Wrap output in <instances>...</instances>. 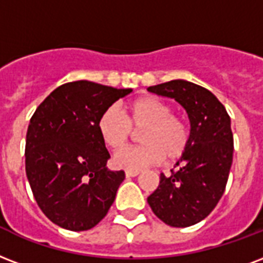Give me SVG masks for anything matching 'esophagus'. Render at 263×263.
Instances as JSON below:
<instances>
[{"label": "esophagus", "instance_id": "obj_1", "mask_svg": "<svg viewBox=\"0 0 263 263\" xmlns=\"http://www.w3.org/2000/svg\"><path fill=\"white\" fill-rule=\"evenodd\" d=\"M125 175H127V178H131V176H138L139 175V171H125Z\"/></svg>", "mask_w": 263, "mask_h": 263}]
</instances>
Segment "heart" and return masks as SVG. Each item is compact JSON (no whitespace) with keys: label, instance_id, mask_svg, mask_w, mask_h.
I'll return each mask as SVG.
<instances>
[{"label":"heart","instance_id":"b5f03b06","mask_svg":"<svg viewBox=\"0 0 263 263\" xmlns=\"http://www.w3.org/2000/svg\"><path fill=\"white\" fill-rule=\"evenodd\" d=\"M107 107L98 120V132L109 149L120 150L131 139L132 129H140L139 146L118 152L116 167L140 171L167 160H175L189 145L190 128L185 120L172 114V107L157 96H140L123 107Z\"/></svg>","mask_w":263,"mask_h":263}]
</instances>
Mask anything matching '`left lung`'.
Here are the masks:
<instances>
[{
    "mask_svg": "<svg viewBox=\"0 0 263 263\" xmlns=\"http://www.w3.org/2000/svg\"><path fill=\"white\" fill-rule=\"evenodd\" d=\"M174 98L187 111L190 139L171 175H160L147 197L154 215L174 228H187L207 218L225 192L233 161V134L225 106L211 91L185 80L147 88Z\"/></svg>",
    "mask_w": 263,
    "mask_h": 263,
    "instance_id": "8db88e82",
    "label": "left lung"
}]
</instances>
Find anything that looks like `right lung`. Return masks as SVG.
Segmentation results:
<instances>
[{
    "label": "right lung",
    "instance_id": "obj_1",
    "mask_svg": "<svg viewBox=\"0 0 263 263\" xmlns=\"http://www.w3.org/2000/svg\"><path fill=\"white\" fill-rule=\"evenodd\" d=\"M132 89L91 81L58 87L34 111L26 135V175L38 207L63 229L96 226L111 207L124 171H109L100 114Z\"/></svg>",
    "mask_w": 263,
    "mask_h": 263
}]
</instances>
